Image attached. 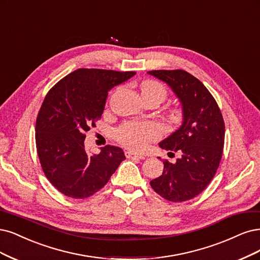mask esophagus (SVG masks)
<instances>
[{
    "label": "esophagus",
    "instance_id": "obj_1",
    "mask_svg": "<svg viewBox=\"0 0 260 260\" xmlns=\"http://www.w3.org/2000/svg\"><path fill=\"white\" fill-rule=\"evenodd\" d=\"M124 155H126V157H127V158H133V157L139 158V159H144V158H145V157L143 156V155H141V154H137V153H134V151H131V150L124 151Z\"/></svg>",
    "mask_w": 260,
    "mask_h": 260
}]
</instances>
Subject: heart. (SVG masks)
Returning <instances> with one entry per match:
<instances>
[{"mask_svg": "<svg viewBox=\"0 0 260 260\" xmlns=\"http://www.w3.org/2000/svg\"><path fill=\"white\" fill-rule=\"evenodd\" d=\"M142 96L155 99L162 103L168 98L167 88L157 80H144L141 85ZM185 119V112L181 106L171 107L167 113V121L171 127L181 126ZM159 137V129L155 123L127 121L116 131V138L122 145L132 149H144L148 142L155 141Z\"/></svg>", "mask_w": 260, "mask_h": 260, "instance_id": "1", "label": "heart"}]
</instances>
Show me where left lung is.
Listing matches in <instances>:
<instances>
[{
    "mask_svg": "<svg viewBox=\"0 0 260 260\" xmlns=\"http://www.w3.org/2000/svg\"><path fill=\"white\" fill-rule=\"evenodd\" d=\"M181 100L185 119L181 128L159 146L174 156L164 161L162 175L150 181L153 189L168 201L183 202L201 193L216 174L225 142V122L216 100L198 78L184 70H154Z\"/></svg>",
    "mask_w": 260,
    "mask_h": 260,
    "instance_id": "8db88e82",
    "label": "left lung"
}]
</instances>
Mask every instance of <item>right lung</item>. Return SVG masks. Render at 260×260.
<instances>
[{
	"label": "right lung",
	"mask_w": 260,
	"mask_h": 260,
	"mask_svg": "<svg viewBox=\"0 0 260 260\" xmlns=\"http://www.w3.org/2000/svg\"><path fill=\"white\" fill-rule=\"evenodd\" d=\"M136 72L78 69L47 92L38 114L35 142L43 172L67 197L85 199L110 181L122 160L119 147L106 145L89 155L86 132L101 118L107 92Z\"/></svg>",
	"instance_id": "obj_1"
}]
</instances>
